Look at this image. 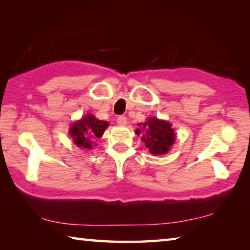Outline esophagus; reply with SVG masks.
Masks as SVG:
<instances>
[{
    "label": "esophagus",
    "instance_id": "esophagus-1",
    "mask_svg": "<svg viewBox=\"0 0 250 250\" xmlns=\"http://www.w3.org/2000/svg\"><path fill=\"white\" fill-rule=\"evenodd\" d=\"M117 124L119 125H126V117L125 116H119L117 118Z\"/></svg>",
    "mask_w": 250,
    "mask_h": 250
}]
</instances>
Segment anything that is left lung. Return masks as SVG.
<instances>
[{
    "mask_svg": "<svg viewBox=\"0 0 250 250\" xmlns=\"http://www.w3.org/2000/svg\"><path fill=\"white\" fill-rule=\"evenodd\" d=\"M138 125L141 129L135 130V133H143L141 139L151 154L162 155L170 151L175 141V133L170 122L158 118H147L146 122Z\"/></svg>",
    "mask_w": 250,
    "mask_h": 250,
    "instance_id": "1",
    "label": "left lung"
}]
</instances>
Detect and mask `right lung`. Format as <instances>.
I'll use <instances>...</instances> for the list:
<instances>
[{
	"instance_id": "obj_1",
	"label": "right lung",
	"mask_w": 250,
	"mask_h": 250,
	"mask_svg": "<svg viewBox=\"0 0 250 250\" xmlns=\"http://www.w3.org/2000/svg\"><path fill=\"white\" fill-rule=\"evenodd\" d=\"M107 126V121L98 120L91 113H88L70 125L69 135L80 149H91L96 138L103 137Z\"/></svg>"
}]
</instances>
